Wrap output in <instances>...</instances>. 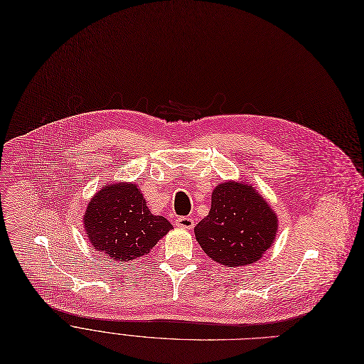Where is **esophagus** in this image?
I'll return each mask as SVG.
<instances>
[{
    "label": "esophagus",
    "instance_id": "esophagus-1",
    "mask_svg": "<svg viewBox=\"0 0 364 364\" xmlns=\"http://www.w3.org/2000/svg\"><path fill=\"white\" fill-rule=\"evenodd\" d=\"M176 225L180 228H186V230H190V228H193L195 223H193V218L190 217H178L176 220Z\"/></svg>",
    "mask_w": 364,
    "mask_h": 364
}]
</instances>
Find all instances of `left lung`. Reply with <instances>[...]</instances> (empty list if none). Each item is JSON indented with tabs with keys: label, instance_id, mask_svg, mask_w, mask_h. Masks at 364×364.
<instances>
[{
	"label": "left lung",
	"instance_id": "left-lung-1",
	"mask_svg": "<svg viewBox=\"0 0 364 364\" xmlns=\"http://www.w3.org/2000/svg\"><path fill=\"white\" fill-rule=\"evenodd\" d=\"M277 215L272 206L245 181L218 184L209 214L195 227L203 252L224 267L250 265L273 245Z\"/></svg>",
	"mask_w": 364,
	"mask_h": 364
}]
</instances>
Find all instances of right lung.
Wrapping results in <instances>:
<instances>
[{
	"mask_svg": "<svg viewBox=\"0 0 364 364\" xmlns=\"http://www.w3.org/2000/svg\"><path fill=\"white\" fill-rule=\"evenodd\" d=\"M84 228L95 251L128 262L147 255L172 224L150 213L137 184L113 183L88 202Z\"/></svg>",
	"mask_w": 364,
	"mask_h": 364,
	"instance_id": "add662e5",
	"label": "right lung"
}]
</instances>
